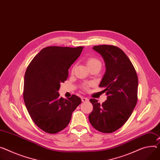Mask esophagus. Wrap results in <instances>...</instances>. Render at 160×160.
<instances>
[{"instance_id": "34e87169", "label": "esophagus", "mask_w": 160, "mask_h": 160, "mask_svg": "<svg viewBox=\"0 0 160 160\" xmlns=\"http://www.w3.org/2000/svg\"><path fill=\"white\" fill-rule=\"evenodd\" d=\"M81 101H82V102H88L89 101V99H88L87 97H82L81 98Z\"/></svg>"}]
</instances>
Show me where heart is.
I'll return each mask as SVG.
<instances>
[{
    "mask_svg": "<svg viewBox=\"0 0 160 160\" xmlns=\"http://www.w3.org/2000/svg\"><path fill=\"white\" fill-rule=\"evenodd\" d=\"M87 64L88 65V67H91L93 66H101V63L99 61V59H98L94 57H91L89 58L87 61ZM88 87V85H87L84 87V89H87Z\"/></svg>",
    "mask_w": 160,
    "mask_h": 160,
    "instance_id": "b5f03b06",
    "label": "heart"
}]
</instances>
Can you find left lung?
<instances>
[{"mask_svg": "<svg viewBox=\"0 0 160 160\" xmlns=\"http://www.w3.org/2000/svg\"><path fill=\"white\" fill-rule=\"evenodd\" d=\"M93 49L101 55L105 63L106 72L99 87L104 88L107 100L101 104L91 99L93 109L88 118L97 131L111 133L125 124L136 106L138 76L130 59L118 47L102 45Z\"/></svg>", "mask_w": 160, "mask_h": 160, "instance_id": "left-lung-1", "label": "left lung"}]
</instances>
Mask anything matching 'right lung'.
I'll list each match as a JSON object with an SVG mask.
<instances>
[{"label": "right lung", "mask_w": 160, "mask_h": 160, "mask_svg": "<svg viewBox=\"0 0 160 160\" xmlns=\"http://www.w3.org/2000/svg\"><path fill=\"white\" fill-rule=\"evenodd\" d=\"M82 47H47L29 63L24 76L23 100L35 124L54 134L65 129L72 114L81 103L75 95L59 97L60 83L68 76V69L79 58Z\"/></svg>", "instance_id": "add662e5"}]
</instances>
